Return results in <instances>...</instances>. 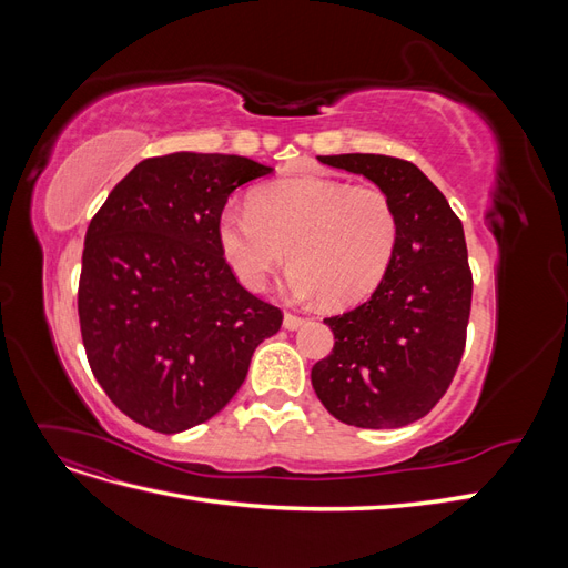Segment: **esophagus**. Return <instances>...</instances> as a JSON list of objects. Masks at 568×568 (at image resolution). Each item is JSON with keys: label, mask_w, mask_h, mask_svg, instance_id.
<instances>
[{"label": "esophagus", "mask_w": 568, "mask_h": 568, "mask_svg": "<svg viewBox=\"0 0 568 568\" xmlns=\"http://www.w3.org/2000/svg\"><path fill=\"white\" fill-rule=\"evenodd\" d=\"M303 324H305V320L298 317V315H294V313H286V315H284V329H288V332L301 329Z\"/></svg>", "instance_id": "obj_1"}]
</instances>
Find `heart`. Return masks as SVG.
Listing matches in <instances>:
<instances>
[{
  "mask_svg": "<svg viewBox=\"0 0 568 568\" xmlns=\"http://www.w3.org/2000/svg\"><path fill=\"white\" fill-rule=\"evenodd\" d=\"M400 222L379 186L296 175L257 186L248 211L217 217V246L234 277L263 291L288 251V288L329 305L367 298L390 270Z\"/></svg>",
  "mask_w": 568,
  "mask_h": 568,
  "instance_id": "b5f03b06",
  "label": "heart"
}]
</instances>
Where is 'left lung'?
Instances as JSON below:
<instances>
[{"mask_svg":"<svg viewBox=\"0 0 568 568\" xmlns=\"http://www.w3.org/2000/svg\"><path fill=\"white\" fill-rule=\"evenodd\" d=\"M317 159L384 189L400 242L374 294L324 320L336 341L311 372L313 388L343 424L407 426L443 398L467 343L471 270L462 222L415 163L382 153Z\"/></svg>","mask_w":568,"mask_h":568,"instance_id":"left-lung-1","label":"left lung"}]
</instances>
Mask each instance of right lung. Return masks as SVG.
<instances>
[{
	"mask_svg": "<svg viewBox=\"0 0 568 568\" xmlns=\"http://www.w3.org/2000/svg\"><path fill=\"white\" fill-rule=\"evenodd\" d=\"M272 173L230 153L136 163L84 234L78 315L113 405L159 434L209 422L244 384L282 311L236 282L217 217L236 186Z\"/></svg>",
	"mask_w": 568,
	"mask_h": 568,
	"instance_id": "obj_1",
	"label": "right lung"
}]
</instances>
